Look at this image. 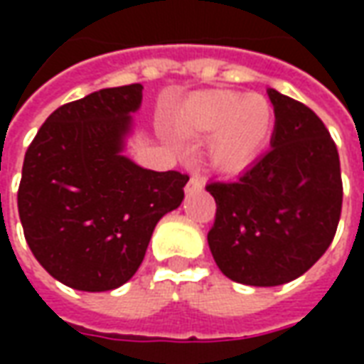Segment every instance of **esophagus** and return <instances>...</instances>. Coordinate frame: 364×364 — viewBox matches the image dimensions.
Returning a JSON list of instances; mask_svg holds the SVG:
<instances>
[{
  "instance_id": "1",
  "label": "esophagus",
  "mask_w": 364,
  "mask_h": 364,
  "mask_svg": "<svg viewBox=\"0 0 364 364\" xmlns=\"http://www.w3.org/2000/svg\"><path fill=\"white\" fill-rule=\"evenodd\" d=\"M203 189V181L198 179V177H191L189 183H187V193H191V191H200Z\"/></svg>"
}]
</instances>
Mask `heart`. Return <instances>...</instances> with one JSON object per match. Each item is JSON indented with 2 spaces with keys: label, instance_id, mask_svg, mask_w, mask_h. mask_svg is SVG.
<instances>
[{
  "label": "heart",
  "instance_id": "heart-1",
  "mask_svg": "<svg viewBox=\"0 0 364 364\" xmlns=\"http://www.w3.org/2000/svg\"><path fill=\"white\" fill-rule=\"evenodd\" d=\"M274 112L265 97L210 91L191 97L175 114L177 134L208 142V161L222 173H237L257 159L273 130Z\"/></svg>",
  "mask_w": 364,
  "mask_h": 364
}]
</instances>
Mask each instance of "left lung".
Wrapping results in <instances>:
<instances>
[{"label": "left lung", "instance_id": "1", "mask_svg": "<svg viewBox=\"0 0 364 364\" xmlns=\"http://www.w3.org/2000/svg\"><path fill=\"white\" fill-rule=\"evenodd\" d=\"M271 150L232 181H213L208 247L222 273L250 287L304 274L336 236L343 185L339 154L318 114L277 90Z\"/></svg>", "mask_w": 364, "mask_h": 364}]
</instances>
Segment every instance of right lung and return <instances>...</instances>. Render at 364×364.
I'll use <instances>...</instances> for the list:
<instances>
[{
  "instance_id": "add662e5",
  "label": "right lung",
  "mask_w": 364,
  "mask_h": 364,
  "mask_svg": "<svg viewBox=\"0 0 364 364\" xmlns=\"http://www.w3.org/2000/svg\"><path fill=\"white\" fill-rule=\"evenodd\" d=\"M142 90L107 87L62 105L25 154L17 195L25 240L70 289L105 292L130 281L156 224L185 197L187 175L124 156Z\"/></svg>"
}]
</instances>
